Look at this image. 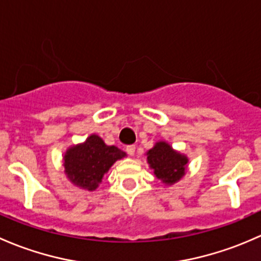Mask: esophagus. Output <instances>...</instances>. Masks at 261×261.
I'll return each mask as SVG.
<instances>
[{"mask_svg": "<svg viewBox=\"0 0 261 261\" xmlns=\"http://www.w3.org/2000/svg\"><path fill=\"white\" fill-rule=\"evenodd\" d=\"M125 150H127L128 154L133 155L134 152H136V146H133V144H132V146H127V148H125Z\"/></svg>", "mask_w": 261, "mask_h": 261, "instance_id": "esophagus-1", "label": "esophagus"}]
</instances>
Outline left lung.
Listing matches in <instances>:
<instances>
[{
  "label": "left lung",
  "mask_w": 261,
  "mask_h": 261,
  "mask_svg": "<svg viewBox=\"0 0 261 261\" xmlns=\"http://www.w3.org/2000/svg\"><path fill=\"white\" fill-rule=\"evenodd\" d=\"M147 160L150 168L154 170L157 178L165 184H174L185 174L187 158L173 149L165 142H158L147 152Z\"/></svg>",
  "instance_id": "left-lung-1"
}]
</instances>
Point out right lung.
Listing matches in <instances>:
<instances>
[{
  "label": "right lung",
  "instance_id": "right-lung-1",
  "mask_svg": "<svg viewBox=\"0 0 261 261\" xmlns=\"http://www.w3.org/2000/svg\"><path fill=\"white\" fill-rule=\"evenodd\" d=\"M124 155L118 147L107 146L100 137L93 134L83 144L68 149L64 157L65 173L74 185L93 191L113 163Z\"/></svg>",
  "mask_w": 261,
  "mask_h": 261
}]
</instances>
